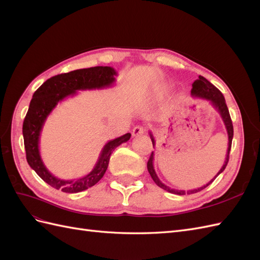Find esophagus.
Instances as JSON below:
<instances>
[{"mask_svg": "<svg viewBox=\"0 0 260 260\" xmlns=\"http://www.w3.org/2000/svg\"><path fill=\"white\" fill-rule=\"evenodd\" d=\"M144 132H145V127H143V125H137V127H135L132 130V136L139 137L141 135H143Z\"/></svg>", "mask_w": 260, "mask_h": 260, "instance_id": "1", "label": "esophagus"}]
</instances>
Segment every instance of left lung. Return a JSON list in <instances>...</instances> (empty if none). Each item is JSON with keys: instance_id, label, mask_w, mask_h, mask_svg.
<instances>
[{"instance_id": "1", "label": "left lung", "mask_w": 260, "mask_h": 260, "mask_svg": "<svg viewBox=\"0 0 260 260\" xmlns=\"http://www.w3.org/2000/svg\"><path fill=\"white\" fill-rule=\"evenodd\" d=\"M192 90H191V95L193 98H200L203 100H207L209 101L211 105L214 106V108L216 111L220 114V117H221V119L225 125V129H226V133H228V139H229V142H228V151H226V155H225V160L223 166L221 167L218 171V174L216 175L215 178H212L208 183H206L205 185H203L199 188H194V190H188V191H183V190H176V188H171L169 186H167L166 184H164L161 181L159 180V178L157 177L155 169H154V152H152L151 156H149V159L147 161V170L149 172V175H151L152 179L154 180V182L158 185L159 187L164 188L165 191H167L169 193L172 194H177V195H184V194H193V193H198L204 188L207 187L210 183H212V181H214L221 172L225 169L228 161H229V154H230V149H231V144H232V139H233V124H232V120H231V117L229 114V109L226 107L225 104V100L222 95V93L220 92L214 84H211L206 78H204L202 76H199V79L194 81V83L192 84ZM149 137H151L152 140V143L153 146H155V139L153 137V133L149 132Z\"/></svg>"}]
</instances>
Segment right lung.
<instances>
[{"mask_svg":"<svg viewBox=\"0 0 260 260\" xmlns=\"http://www.w3.org/2000/svg\"><path fill=\"white\" fill-rule=\"evenodd\" d=\"M115 76H117L116 70L108 66L78 69L50 78L35 92L22 124L27 161L39 177L56 190L78 193L96 184L105 174L114 149L129 141L130 133L108 141L102 148L99 159L90 174L74 180H64L53 176L45 167L39 149L43 124L59 102L68 96H74L80 90L109 88L116 81Z\"/></svg>","mask_w":260,"mask_h":260,"instance_id":"obj_1","label":"right lung"}]
</instances>
